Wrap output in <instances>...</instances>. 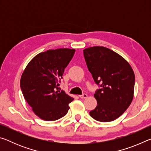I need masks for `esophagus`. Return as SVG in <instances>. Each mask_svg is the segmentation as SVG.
I'll list each match as a JSON object with an SVG mask.
<instances>
[{"instance_id":"obj_1","label":"esophagus","mask_w":151,"mask_h":151,"mask_svg":"<svg viewBox=\"0 0 151 151\" xmlns=\"http://www.w3.org/2000/svg\"><path fill=\"white\" fill-rule=\"evenodd\" d=\"M79 97H80L81 99H85V98H86V97H87V94L84 93L83 94H81V95H79Z\"/></svg>"}]
</instances>
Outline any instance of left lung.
I'll return each instance as SVG.
<instances>
[{
  "instance_id": "left-lung-1",
  "label": "left lung",
  "mask_w": 151,
  "mask_h": 151,
  "mask_svg": "<svg viewBox=\"0 0 151 151\" xmlns=\"http://www.w3.org/2000/svg\"><path fill=\"white\" fill-rule=\"evenodd\" d=\"M88 69L99 86L94 94L97 106L91 116L100 122L118 119L133 99L135 77L131 66L108 48L93 47L83 50Z\"/></svg>"
}]
</instances>
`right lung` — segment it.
<instances>
[{
  "label": "right lung",
  "instance_id": "1",
  "mask_svg": "<svg viewBox=\"0 0 151 151\" xmlns=\"http://www.w3.org/2000/svg\"><path fill=\"white\" fill-rule=\"evenodd\" d=\"M75 49L58 48L39 53L28 64L20 78L24 99L42 120L56 121L66 115L73 98L59 86Z\"/></svg>",
  "mask_w": 151,
  "mask_h": 151
}]
</instances>
